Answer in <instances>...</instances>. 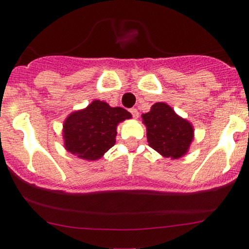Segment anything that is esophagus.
Segmentation results:
<instances>
[{
  "mask_svg": "<svg viewBox=\"0 0 249 249\" xmlns=\"http://www.w3.org/2000/svg\"><path fill=\"white\" fill-rule=\"evenodd\" d=\"M130 112L132 113V116H133L134 119H137V118H138V117H139V112L136 110V108H131Z\"/></svg>",
  "mask_w": 249,
  "mask_h": 249,
  "instance_id": "1",
  "label": "esophagus"
}]
</instances>
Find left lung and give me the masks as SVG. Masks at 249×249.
Returning <instances> with one entry per match:
<instances>
[{
    "instance_id": "8db88e82",
    "label": "left lung",
    "mask_w": 249,
    "mask_h": 249,
    "mask_svg": "<svg viewBox=\"0 0 249 249\" xmlns=\"http://www.w3.org/2000/svg\"><path fill=\"white\" fill-rule=\"evenodd\" d=\"M146 126L147 142L164 158L179 159L190 150L194 139V128L187 119L177 115L170 105L158 102L147 113H142Z\"/></svg>"
}]
</instances>
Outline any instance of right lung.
Returning <instances> with one entry per match:
<instances>
[{
  "instance_id": "1",
  "label": "right lung",
  "mask_w": 249,
  "mask_h": 249,
  "mask_svg": "<svg viewBox=\"0 0 249 249\" xmlns=\"http://www.w3.org/2000/svg\"><path fill=\"white\" fill-rule=\"evenodd\" d=\"M130 118L132 115L125 108L95 99L65 118L62 130L64 148L83 160H98L116 144L119 123Z\"/></svg>"
}]
</instances>
